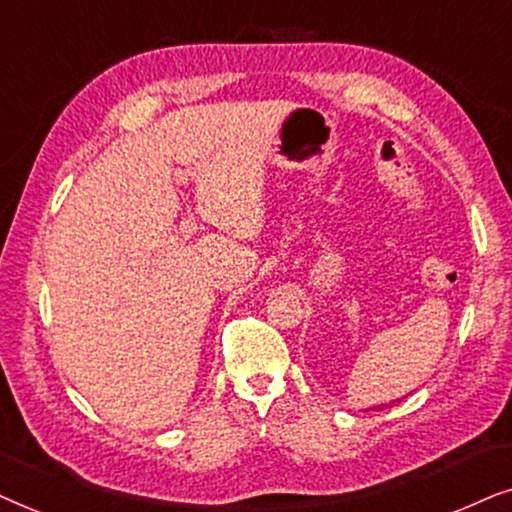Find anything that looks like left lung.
Masks as SVG:
<instances>
[{"label": "left lung", "instance_id": "left-lung-1", "mask_svg": "<svg viewBox=\"0 0 512 512\" xmlns=\"http://www.w3.org/2000/svg\"><path fill=\"white\" fill-rule=\"evenodd\" d=\"M377 410H384V405H379V407H377Z\"/></svg>", "mask_w": 512, "mask_h": 512}]
</instances>
